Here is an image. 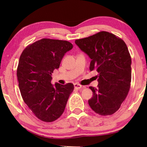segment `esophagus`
I'll list each match as a JSON object with an SVG mask.
<instances>
[{"label": "esophagus", "instance_id": "1", "mask_svg": "<svg viewBox=\"0 0 147 147\" xmlns=\"http://www.w3.org/2000/svg\"><path fill=\"white\" fill-rule=\"evenodd\" d=\"M74 88H76V89H81V88H83V86L82 85H80L79 84H77V83H75L74 84Z\"/></svg>", "mask_w": 147, "mask_h": 147}]
</instances>
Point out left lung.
<instances>
[{
    "instance_id": "8db88e82",
    "label": "left lung",
    "mask_w": 147,
    "mask_h": 147,
    "mask_svg": "<svg viewBox=\"0 0 147 147\" xmlns=\"http://www.w3.org/2000/svg\"><path fill=\"white\" fill-rule=\"evenodd\" d=\"M75 43L91 59L90 70L98 72L97 88L88 104L96 113L112 115L127 96L131 82V57L125 42L114 34L100 31Z\"/></svg>"
}]
</instances>
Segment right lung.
I'll return each instance as SVG.
<instances>
[{"mask_svg":"<svg viewBox=\"0 0 147 147\" xmlns=\"http://www.w3.org/2000/svg\"><path fill=\"white\" fill-rule=\"evenodd\" d=\"M73 45L63 40L44 39L30 44L20 56L17 69L22 98L39 120L51 122L65 110L74 86L51 83V74L59 67L61 59Z\"/></svg>","mask_w":147,"mask_h":147,"instance_id":"obj_1","label":"right lung"}]
</instances>
